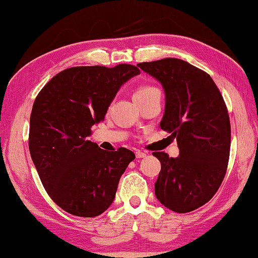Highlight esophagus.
<instances>
[{
	"mask_svg": "<svg viewBox=\"0 0 258 258\" xmlns=\"http://www.w3.org/2000/svg\"><path fill=\"white\" fill-rule=\"evenodd\" d=\"M145 156H147V154L143 153V151H141V150L136 151V157H137V159H144Z\"/></svg>",
	"mask_w": 258,
	"mask_h": 258,
	"instance_id": "esophagus-1",
	"label": "esophagus"
}]
</instances>
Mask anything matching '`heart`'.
I'll list each match as a JSON object with an SVG mask.
<instances>
[{"label": "heart", "mask_w": 258, "mask_h": 258, "mask_svg": "<svg viewBox=\"0 0 258 258\" xmlns=\"http://www.w3.org/2000/svg\"><path fill=\"white\" fill-rule=\"evenodd\" d=\"M155 91H159V90L153 88V86H141V88L136 90V92L133 94V98L143 97V96L153 94V92H155Z\"/></svg>", "instance_id": "1"}]
</instances>
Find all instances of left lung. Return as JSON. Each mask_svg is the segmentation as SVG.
Listing matches in <instances>:
<instances>
[{"label":"left lung","instance_id":"8db88e82","mask_svg":"<svg viewBox=\"0 0 258 258\" xmlns=\"http://www.w3.org/2000/svg\"><path fill=\"white\" fill-rule=\"evenodd\" d=\"M137 66L162 85L166 105L160 127L179 148L178 157L153 154L161 162L155 195L169 210L192 212L212 200L225 178L231 147L225 101L209 74L180 58Z\"/></svg>","mask_w":258,"mask_h":258}]
</instances>
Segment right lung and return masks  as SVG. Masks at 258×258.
Instances as JSON below:
<instances>
[{"mask_svg":"<svg viewBox=\"0 0 258 258\" xmlns=\"http://www.w3.org/2000/svg\"><path fill=\"white\" fill-rule=\"evenodd\" d=\"M139 73L126 63L68 68L35 99L30 154L45 191L64 212L95 218L113 203L121 175L136 156L126 148L108 153L89 137L121 86Z\"/></svg>","mask_w":258,"mask_h":258,"instance_id":"obj_1","label":"right lung"}]
</instances>
